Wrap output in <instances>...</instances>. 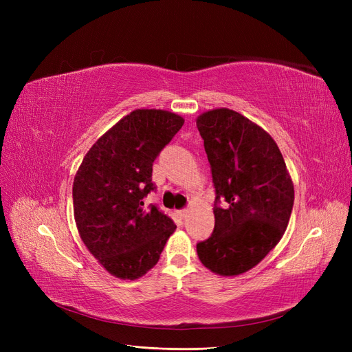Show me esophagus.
<instances>
[{
  "label": "esophagus",
  "mask_w": 352,
  "mask_h": 352,
  "mask_svg": "<svg viewBox=\"0 0 352 352\" xmlns=\"http://www.w3.org/2000/svg\"><path fill=\"white\" fill-rule=\"evenodd\" d=\"M188 212H189L188 208H182V210H179V216H180V217H186Z\"/></svg>",
  "instance_id": "obj_1"
}]
</instances>
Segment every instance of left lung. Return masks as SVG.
Instances as JSON below:
<instances>
[{
	"mask_svg": "<svg viewBox=\"0 0 352 352\" xmlns=\"http://www.w3.org/2000/svg\"><path fill=\"white\" fill-rule=\"evenodd\" d=\"M214 186V230L197 243L201 263L221 276L248 272L289 223L294 185L273 138L242 114L217 109L197 119Z\"/></svg>",
	"mask_w": 352,
	"mask_h": 352,
	"instance_id": "1",
	"label": "left lung"
}]
</instances>
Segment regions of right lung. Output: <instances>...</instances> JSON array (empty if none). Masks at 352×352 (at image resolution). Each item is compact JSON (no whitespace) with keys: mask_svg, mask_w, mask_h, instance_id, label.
<instances>
[{"mask_svg":"<svg viewBox=\"0 0 352 352\" xmlns=\"http://www.w3.org/2000/svg\"><path fill=\"white\" fill-rule=\"evenodd\" d=\"M163 110H135L92 145L73 182L74 220L83 243L105 270L138 279L157 264L176 229L144 198L157 189L153 163L184 126Z\"/></svg>","mask_w":352,"mask_h":352,"instance_id":"obj_1","label":"right lung"}]
</instances>
